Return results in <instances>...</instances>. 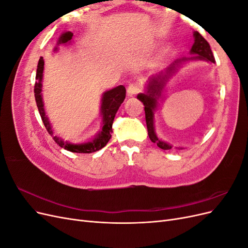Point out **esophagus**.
Masks as SVG:
<instances>
[{
    "label": "esophagus",
    "mask_w": 248,
    "mask_h": 248,
    "mask_svg": "<svg viewBox=\"0 0 248 248\" xmlns=\"http://www.w3.org/2000/svg\"><path fill=\"white\" fill-rule=\"evenodd\" d=\"M140 92V86L139 84H130L128 86V89H127V93H128L129 96L137 95Z\"/></svg>",
    "instance_id": "1"
}]
</instances>
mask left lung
I'll use <instances>...</instances> for the list:
<instances>
[{
    "instance_id": "8db88e82",
    "label": "left lung",
    "mask_w": 248,
    "mask_h": 248,
    "mask_svg": "<svg viewBox=\"0 0 248 248\" xmlns=\"http://www.w3.org/2000/svg\"><path fill=\"white\" fill-rule=\"evenodd\" d=\"M193 37L194 43L190 49V54L197 56L176 60L170 67H168L166 71H161L160 73L156 74V76L150 78V79L148 80L146 93H140L138 95V99L141 101L145 106L146 123L149 138L153 142H156L157 146L162 150H170L171 149V146L168 144V142L159 140L158 137L156 136L154 129V112L157 109V107H158L157 106L158 104V99L162 96V91L164 87H166L169 78L176 72V70H178L180 65H182V63L193 61V60H206L207 62L215 63L213 52L211 48H210L207 40L198 31L193 33Z\"/></svg>"
}]
</instances>
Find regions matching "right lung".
I'll return each instance as SVG.
<instances>
[{
	"instance_id": "1",
	"label": "right lung",
	"mask_w": 248,
	"mask_h": 248,
	"mask_svg": "<svg viewBox=\"0 0 248 248\" xmlns=\"http://www.w3.org/2000/svg\"><path fill=\"white\" fill-rule=\"evenodd\" d=\"M73 34L71 32H64L61 36L59 37L57 46L55 47V51L58 50V46L60 44H67L70 43L72 39ZM43 69H44V61L43 58L41 57L39 59L38 66H37V71H36V79L37 81L35 82L34 86V93H35V99L37 103V108H38L39 114L41 116L42 122L46 126V128L47 132L50 134L54 139V140L57 142V144L64 148L67 151L74 152V153H92L96 152L98 150L102 149L104 146H106L108 140L111 138V133H112V122H114L115 116L117 114V111L120 108V106L123 103L125 96H126V89L124 86H118L114 89L109 90V91H107L106 93H103L102 95V99H101V108H100V112L102 115V129L101 131L97 134L95 139L91 141L84 142V144H70L68 141L63 140L61 138L59 137H54V132H52L51 125L48 121V118L46 115V110H44V104L42 100V78H43Z\"/></svg>"
}]
</instances>
